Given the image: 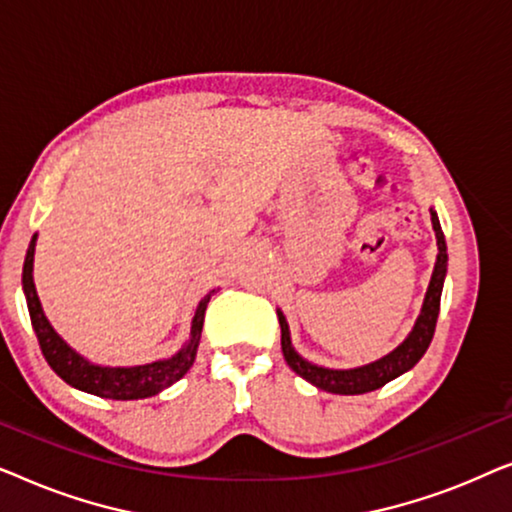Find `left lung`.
<instances>
[{
    "label": "left lung",
    "mask_w": 512,
    "mask_h": 512,
    "mask_svg": "<svg viewBox=\"0 0 512 512\" xmlns=\"http://www.w3.org/2000/svg\"><path fill=\"white\" fill-rule=\"evenodd\" d=\"M431 212V223L433 230H436L438 240V256L436 265H433V275L429 282V289H426L422 312L412 326L401 345L391 349L389 354H384L382 359L373 363H366V366L356 368H326L317 366V363L303 359L296 352L291 342V331L289 324H286V317L282 310H277L279 326H282V354L286 363H289L293 373H298L303 380L314 384L317 389L331 391V394H342V396H356V394H368V391H375L384 387V384L396 380L398 375L408 373L410 368H415V363L426 354V349L431 345L433 331H436V321L440 312V293H443L445 275H447V244L443 228H440L436 209H429Z\"/></svg>",
    "instance_id": "1"
}]
</instances>
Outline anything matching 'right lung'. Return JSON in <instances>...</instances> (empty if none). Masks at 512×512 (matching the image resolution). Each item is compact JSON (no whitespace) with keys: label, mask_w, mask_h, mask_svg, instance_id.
Returning <instances> with one entry per match:
<instances>
[{"label":"right lung","mask_w":512,"mask_h":512,"mask_svg":"<svg viewBox=\"0 0 512 512\" xmlns=\"http://www.w3.org/2000/svg\"><path fill=\"white\" fill-rule=\"evenodd\" d=\"M34 247H37V235L32 237L23 263V293L27 300V310H30L32 328L34 333H37L39 347L46 356L48 366H51L55 370V375H60L69 387L100 398H114V401H137V398H149L160 394V391L181 380V377L191 370L195 354H198L207 303L216 291H209L207 296L200 300L198 307H195L191 333H188V340L177 354L167 356V359L144 363V366H104V363L90 361L83 354L76 352V349L69 347L67 342L60 338L58 331L51 326V321L46 319L32 277Z\"/></svg>","instance_id":"obj_1"}]
</instances>
